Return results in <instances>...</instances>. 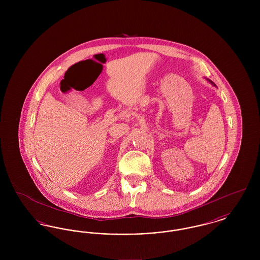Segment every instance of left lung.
Returning a JSON list of instances; mask_svg holds the SVG:
<instances>
[{"instance_id": "1", "label": "left lung", "mask_w": 260, "mask_h": 260, "mask_svg": "<svg viewBox=\"0 0 260 260\" xmlns=\"http://www.w3.org/2000/svg\"><path fill=\"white\" fill-rule=\"evenodd\" d=\"M206 79H207V78H206ZM207 80H208V82H210V84H211V85H212V86H214V87H216V86H215V84H214V83H213V82H211V81H210V79H207Z\"/></svg>"}]
</instances>
